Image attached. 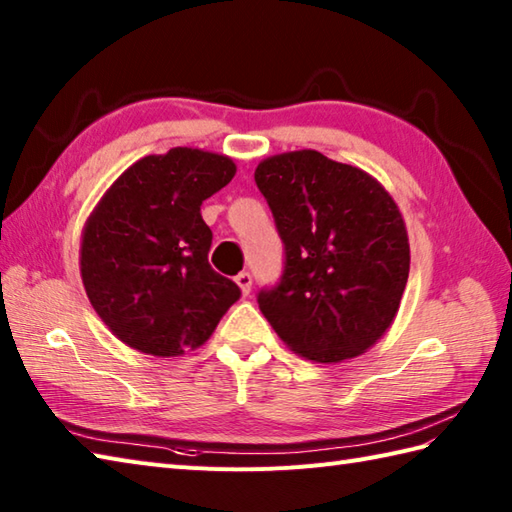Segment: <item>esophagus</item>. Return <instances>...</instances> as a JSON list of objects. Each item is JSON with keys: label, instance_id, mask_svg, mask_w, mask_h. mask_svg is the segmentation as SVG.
<instances>
[{"label": "esophagus", "instance_id": "34e87169", "mask_svg": "<svg viewBox=\"0 0 512 512\" xmlns=\"http://www.w3.org/2000/svg\"><path fill=\"white\" fill-rule=\"evenodd\" d=\"M235 284L239 286V290H242V295L248 297L250 295V288H253V277H250L248 273H239L235 277Z\"/></svg>", "mask_w": 512, "mask_h": 512}]
</instances>
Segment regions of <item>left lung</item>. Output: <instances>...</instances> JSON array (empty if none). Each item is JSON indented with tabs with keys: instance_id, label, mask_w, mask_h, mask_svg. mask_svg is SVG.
Wrapping results in <instances>:
<instances>
[{
	"instance_id": "1",
	"label": "left lung",
	"mask_w": 512,
	"mask_h": 512,
	"mask_svg": "<svg viewBox=\"0 0 512 512\" xmlns=\"http://www.w3.org/2000/svg\"><path fill=\"white\" fill-rule=\"evenodd\" d=\"M255 182L286 246L284 275L259 292V310L308 361L363 354L394 323L409 279L398 204L363 169L314 149L262 160Z\"/></svg>"
}]
</instances>
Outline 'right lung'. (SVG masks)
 Returning a JSON list of instances; mask_svg holds the SVG:
<instances>
[{
  "label": "right lung",
  "instance_id": "obj_1",
  "mask_svg": "<svg viewBox=\"0 0 512 512\" xmlns=\"http://www.w3.org/2000/svg\"><path fill=\"white\" fill-rule=\"evenodd\" d=\"M213 151L173 147L125 169L81 235V279L116 339L151 356L204 345L239 299L209 264L213 233L200 206L235 176Z\"/></svg>",
  "mask_w": 512,
  "mask_h": 512
}]
</instances>
